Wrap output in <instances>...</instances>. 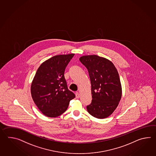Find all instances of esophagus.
<instances>
[{"mask_svg": "<svg viewBox=\"0 0 156 156\" xmlns=\"http://www.w3.org/2000/svg\"><path fill=\"white\" fill-rule=\"evenodd\" d=\"M75 94H76V98L79 99L80 98V96L79 93H78V92H76V93H75Z\"/></svg>", "mask_w": 156, "mask_h": 156, "instance_id": "34e87169", "label": "esophagus"}]
</instances>
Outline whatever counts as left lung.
Returning <instances> with one entry per match:
<instances>
[{
	"instance_id": "obj_1",
	"label": "left lung",
	"mask_w": 156,
	"mask_h": 156,
	"mask_svg": "<svg viewBox=\"0 0 156 156\" xmlns=\"http://www.w3.org/2000/svg\"><path fill=\"white\" fill-rule=\"evenodd\" d=\"M79 60L88 70L91 85L92 101L87 110L98 119L106 118L116 109L122 95L118 72L111 61L103 57L85 55Z\"/></svg>"
}]
</instances>
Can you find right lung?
<instances>
[{"instance_id":"add662e5","label":"right lung","mask_w":156,"mask_h":156,"mask_svg":"<svg viewBox=\"0 0 156 156\" xmlns=\"http://www.w3.org/2000/svg\"><path fill=\"white\" fill-rule=\"evenodd\" d=\"M75 53L56 55L37 69L30 87L33 101L45 116L55 118L66 110L75 95L67 88L65 70Z\"/></svg>"}]
</instances>
